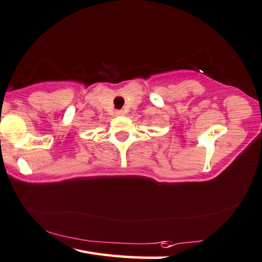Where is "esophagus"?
I'll use <instances>...</instances> for the list:
<instances>
[{"label":"esophagus","instance_id":"obj_1","mask_svg":"<svg viewBox=\"0 0 262 262\" xmlns=\"http://www.w3.org/2000/svg\"><path fill=\"white\" fill-rule=\"evenodd\" d=\"M123 115H125V111H122V110H117L116 111V116H118V117H121Z\"/></svg>","mask_w":262,"mask_h":262}]
</instances>
